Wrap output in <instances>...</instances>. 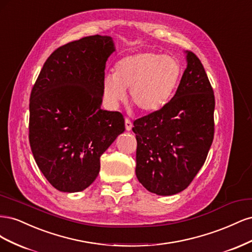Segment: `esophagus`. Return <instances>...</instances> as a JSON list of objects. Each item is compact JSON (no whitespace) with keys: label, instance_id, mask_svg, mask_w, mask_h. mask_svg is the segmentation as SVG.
Listing matches in <instances>:
<instances>
[{"label":"esophagus","instance_id":"34e87169","mask_svg":"<svg viewBox=\"0 0 252 252\" xmlns=\"http://www.w3.org/2000/svg\"><path fill=\"white\" fill-rule=\"evenodd\" d=\"M125 127H126V130L127 131H130L131 128H132V122L129 120L128 118L125 119Z\"/></svg>","mask_w":252,"mask_h":252}]
</instances>
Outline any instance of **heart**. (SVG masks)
<instances>
[{"label":"heart","instance_id":"obj_1","mask_svg":"<svg viewBox=\"0 0 252 252\" xmlns=\"http://www.w3.org/2000/svg\"><path fill=\"white\" fill-rule=\"evenodd\" d=\"M183 74L178 59L161 53L145 51L121 59L116 72L106 73L103 93L112 108L125 101L127 88L131 101L146 113L162 109L170 101Z\"/></svg>","mask_w":252,"mask_h":252}]
</instances>
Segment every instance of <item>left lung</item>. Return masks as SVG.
<instances>
[{
    "label": "left lung",
    "instance_id": "1",
    "mask_svg": "<svg viewBox=\"0 0 252 252\" xmlns=\"http://www.w3.org/2000/svg\"><path fill=\"white\" fill-rule=\"evenodd\" d=\"M186 53L187 67L174 96L162 109L133 122L136 178L158 195H172L189 186L215 135L213 89L200 59Z\"/></svg>",
    "mask_w": 252,
    "mask_h": 252
}]
</instances>
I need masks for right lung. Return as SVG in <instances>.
<instances>
[{
    "label": "right lung",
    "instance_id": "add662e5",
    "mask_svg": "<svg viewBox=\"0 0 252 252\" xmlns=\"http://www.w3.org/2000/svg\"><path fill=\"white\" fill-rule=\"evenodd\" d=\"M110 36L90 35L53 51L29 101V143L44 177L62 192L93 184L100 158L125 130L123 114L101 109Z\"/></svg>",
    "mask_w": 252,
    "mask_h": 252
}]
</instances>
